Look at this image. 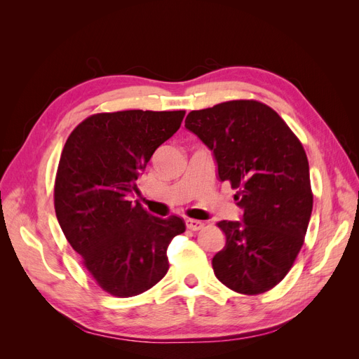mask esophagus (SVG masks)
Here are the masks:
<instances>
[{
  "instance_id": "obj_1",
  "label": "esophagus",
  "mask_w": 359,
  "mask_h": 359,
  "mask_svg": "<svg viewBox=\"0 0 359 359\" xmlns=\"http://www.w3.org/2000/svg\"><path fill=\"white\" fill-rule=\"evenodd\" d=\"M186 226H187V229H190V231H201L202 227H203V223L199 222V220L187 219V220H186Z\"/></svg>"
}]
</instances>
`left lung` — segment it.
Wrapping results in <instances>:
<instances>
[{
	"label": "left lung",
	"instance_id": "1",
	"mask_svg": "<svg viewBox=\"0 0 359 359\" xmlns=\"http://www.w3.org/2000/svg\"><path fill=\"white\" fill-rule=\"evenodd\" d=\"M186 128L206 145L217 177L229 181L241 222H219L226 244L215 277L245 295L278 285L293 265L313 210L309 160L298 137L269 106L233 100L191 111Z\"/></svg>",
	"mask_w": 359,
	"mask_h": 359
}]
</instances>
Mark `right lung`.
<instances>
[{
  "label": "right lung",
  "instance_id": "obj_1",
  "mask_svg": "<svg viewBox=\"0 0 359 359\" xmlns=\"http://www.w3.org/2000/svg\"><path fill=\"white\" fill-rule=\"evenodd\" d=\"M186 112L97 114L64 145L55 212L73 250L103 290L119 298L157 285L169 269L168 247L186 231L177 215L160 219L130 198L154 151L177 133Z\"/></svg>",
  "mask_w": 359,
  "mask_h": 359
}]
</instances>
